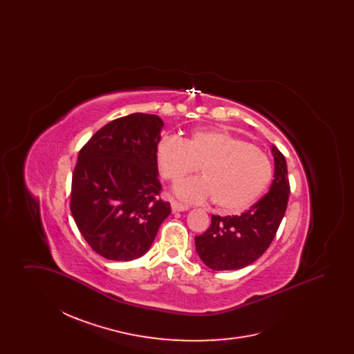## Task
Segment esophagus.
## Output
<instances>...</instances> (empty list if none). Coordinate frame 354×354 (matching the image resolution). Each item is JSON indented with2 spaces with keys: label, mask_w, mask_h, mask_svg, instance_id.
Instances as JSON below:
<instances>
[{
  "label": "esophagus",
  "mask_w": 354,
  "mask_h": 354,
  "mask_svg": "<svg viewBox=\"0 0 354 354\" xmlns=\"http://www.w3.org/2000/svg\"><path fill=\"white\" fill-rule=\"evenodd\" d=\"M171 208H172V212H182V211H185V209H188L189 207L187 205V204H183V203L176 202V201H172L171 202Z\"/></svg>",
  "instance_id": "34e87169"
}]
</instances>
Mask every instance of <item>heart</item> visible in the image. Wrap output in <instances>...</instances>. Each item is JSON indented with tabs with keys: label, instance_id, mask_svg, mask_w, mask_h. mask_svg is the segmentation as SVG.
I'll return each mask as SVG.
<instances>
[{
	"label": "heart",
	"instance_id": "b5f03b06",
	"mask_svg": "<svg viewBox=\"0 0 354 354\" xmlns=\"http://www.w3.org/2000/svg\"><path fill=\"white\" fill-rule=\"evenodd\" d=\"M156 162L162 176L174 185L201 167L203 178L178 185L176 194L191 202L212 199L225 214L250 208L272 179V163L266 152L216 129L198 130L183 142L162 139Z\"/></svg>",
	"mask_w": 354,
	"mask_h": 354
}]
</instances>
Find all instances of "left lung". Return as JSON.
Returning a JSON list of instances; mask_svg holds the SVG:
<instances>
[{
	"label": "left lung",
	"mask_w": 354,
	"mask_h": 354,
	"mask_svg": "<svg viewBox=\"0 0 354 354\" xmlns=\"http://www.w3.org/2000/svg\"><path fill=\"white\" fill-rule=\"evenodd\" d=\"M272 152L274 179L270 191L241 215H212L207 231L195 236L196 252L208 268H244L256 261L273 241L286 215L290 187L284 155L276 146Z\"/></svg>",
	"instance_id": "8db88e82"
}]
</instances>
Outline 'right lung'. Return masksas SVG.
<instances>
[{
  "mask_svg": "<svg viewBox=\"0 0 354 354\" xmlns=\"http://www.w3.org/2000/svg\"><path fill=\"white\" fill-rule=\"evenodd\" d=\"M162 127L158 115L135 113L103 126L80 150L70 211L91 250L107 260L143 256L171 214L158 179Z\"/></svg>",
  "mask_w": 354,
  "mask_h": 354,
  "instance_id": "right-lung-1",
  "label": "right lung"
}]
</instances>
